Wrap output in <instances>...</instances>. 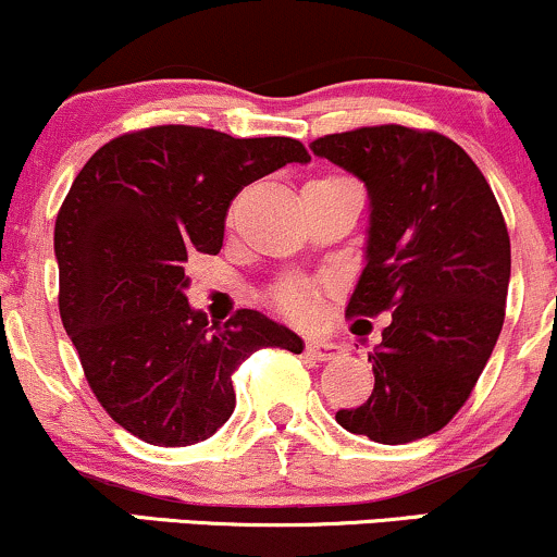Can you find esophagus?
I'll use <instances>...</instances> for the list:
<instances>
[{"label":"esophagus","instance_id":"1","mask_svg":"<svg viewBox=\"0 0 557 557\" xmlns=\"http://www.w3.org/2000/svg\"><path fill=\"white\" fill-rule=\"evenodd\" d=\"M306 354H309L311 359H317V361H330V359H337V356L343 354V345H337L332 341H319V337H311V341L306 343Z\"/></svg>","mask_w":557,"mask_h":557}]
</instances>
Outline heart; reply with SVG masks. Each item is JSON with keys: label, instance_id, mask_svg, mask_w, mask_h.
<instances>
[{"label": "heart", "instance_id": "b5f03b06", "mask_svg": "<svg viewBox=\"0 0 557 557\" xmlns=\"http://www.w3.org/2000/svg\"><path fill=\"white\" fill-rule=\"evenodd\" d=\"M277 300L290 317L306 319L314 311V290H311L309 285H285L283 290H280Z\"/></svg>", "mask_w": 557, "mask_h": 557}]
</instances>
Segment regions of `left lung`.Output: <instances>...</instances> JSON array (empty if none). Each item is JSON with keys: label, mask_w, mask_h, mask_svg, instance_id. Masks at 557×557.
<instances>
[{"label": "left lung", "mask_w": 557, "mask_h": 557, "mask_svg": "<svg viewBox=\"0 0 557 557\" xmlns=\"http://www.w3.org/2000/svg\"><path fill=\"white\" fill-rule=\"evenodd\" d=\"M369 194L363 270L345 314L393 309L369 354L374 389L335 413L382 445L434 434L458 413L503 330L510 238L490 183L458 144L403 125L311 144Z\"/></svg>", "instance_id": "8db88e82"}]
</instances>
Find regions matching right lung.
<instances>
[{"mask_svg":"<svg viewBox=\"0 0 557 557\" xmlns=\"http://www.w3.org/2000/svg\"><path fill=\"white\" fill-rule=\"evenodd\" d=\"M290 162H311L296 138L159 125L101 146L70 185L54 225L62 324L96 398L144 443L212 437L253 350H304L253 309L209 327L185 296V261L220 253L230 201Z\"/></svg>","mask_w":557,"mask_h":557,"instance_id":"add662e5","label":"right lung"}]
</instances>
